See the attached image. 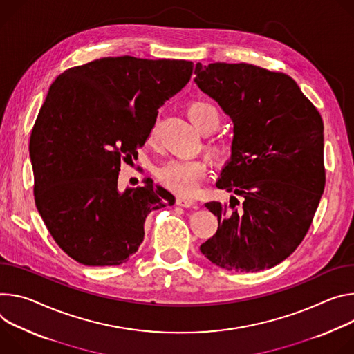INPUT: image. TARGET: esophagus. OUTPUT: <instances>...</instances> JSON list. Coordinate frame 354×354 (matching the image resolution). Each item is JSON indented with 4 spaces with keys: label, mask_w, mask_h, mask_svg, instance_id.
<instances>
[{
    "label": "esophagus",
    "mask_w": 354,
    "mask_h": 354,
    "mask_svg": "<svg viewBox=\"0 0 354 354\" xmlns=\"http://www.w3.org/2000/svg\"><path fill=\"white\" fill-rule=\"evenodd\" d=\"M176 203H177V205H180V207H183V208H189V207H192V205L195 204L192 200L185 198V197H178V198L176 200Z\"/></svg>",
    "instance_id": "1"
}]
</instances>
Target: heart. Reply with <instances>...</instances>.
Wrapping results in <instances>:
<instances>
[{
	"instance_id": "1",
	"label": "heart",
	"mask_w": 354,
	"mask_h": 354,
	"mask_svg": "<svg viewBox=\"0 0 354 354\" xmlns=\"http://www.w3.org/2000/svg\"><path fill=\"white\" fill-rule=\"evenodd\" d=\"M187 116L201 133H211L221 125L218 109L207 101H191L187 105ZM208 149L215 156L221 153V146L218 143L208 145ZM205 171L207 165L203 160L173 159L156 169V177L169 189L189 197V195L197 191L201 178L205 176Z\"/></svg>"
}]
</instances>
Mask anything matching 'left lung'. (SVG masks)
<instances>
[{
    "label": "left lung",
    "mask_w": 354,
    "mask_h": 354,
    "mask_svg": "<svg viewBox=\"0 0 354 354\" xmlns=\"http://www.w3.org/2000/svg\"><path fill=\"white\" fill-rule=\"evenodd\" d=\"M194 73L233 122L232 156L216 187L242 197L205 204L218 230L200 250L226 270L271 268L299 246L319 205L322 116L284 73L248 63H197Z\"/></svg>",
    "instance_id": "left-lung-1"
}]
</instances>
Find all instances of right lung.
Returning <instances> with one entry per match:
<instances>
[{
  "label": "right lung",
  "instance_id": "1",
  "mask_svg": "<svg viewBox=\"0 0 354 354\" xmlns=\"http://www.w3.org/2000/svg\"><path fill=\"white\" fill-rule=\"evenodd\" d=\"M192 68L187 60L102 57L50 86L29 140L33 195L52 238L75 261H128L143 242L146 216L176 203L150 178L121 192L118 176Z\"/></svg>",
  "mask_w": 354,
  "mask_h": 354
}]
</instances>
